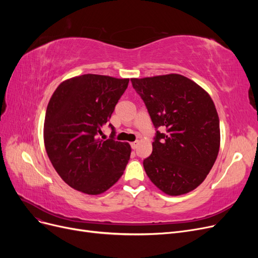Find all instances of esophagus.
I'll return each instance as SVG.
<instances>
[{
  "instance_id": "1",
  "label": "esophagus",
  "mask_w": 258,
  "mask_h": 258,
  "mask_svg": "<svg viewBox=\"0 0 258 258\" xmlns=\"http://www.w3.org/2000/svg\"><path fill=\"white\" fill-rule=\"evenodd\" d=\"M138 145H139V141H136V142H132V143H131V147H132V150H137V147H138Z\"/></svg>"
}]
</instances>
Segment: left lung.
<instances>
[{
    "instance_id": "left-lung-1",
    "label": "left lung",
    "mask_w": 258,
    "mask_h": 258,
    "mask_svg": "<svg viewBox=\"0 0 258 258\" xmlns=\"http://www.w3.org/2000/svg\"><path fill=\"white\" fill-rule=\"evenodd\" d=\"M157 131L153 153L143 161L152 183L169 196L194 190L205 181L221 144L220 119L213 100L179 74L131 79Z\"/></svg>"
}]
</instances>
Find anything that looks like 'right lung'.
<instances>
[{
    "label": "right lung",
    "mask_w": 258,
    "mask_h": 258,
    "mask_svg": "<svg viewBox=\"0 0 258 258\" xmlns=\"http://www.w3.org/2000/svg\"><path fill=\"white\" fill-rule=\"evenodd\" d=\"M128 83L129 79L84 74L63 81L52 93L45 115L44 144L54 170L72 188L103 194L126 169L130 144L104 141L99 134Z\"/></svg>",
    "instance_id": "add662e5"
}]
</instances>
